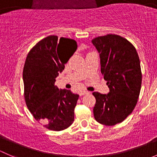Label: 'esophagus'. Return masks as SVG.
Masks as SVG:
<instances>
[{
    "mask_svg": "<svg viewBox=\"0 0 157 157\" xmlns=\"http://www.w3.org/2000/svg\"><path fill=\"white\" fill-rule=\"evenodd\" d=\"M89 92L86 91V90H82V91L80 92V96H83V95L85 94H88Z\"/></svg>",
    "mask_w": 157,
    "mask_h": 157,
    "instance_id": "esophagus-1",
    "label": "esophagus"
}]
</instances>
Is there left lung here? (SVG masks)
I'll use <instances>...</instances> for the list:
<instances>
[{
	"instance_id": "left-lung-1",
	"label": "left lung",
	"mask_w": 157,
	"mask_h": 157,
	"mask_svg": "<svg viewBox=\"0 0 157 157\" xmlns=\"http://www.w3.org/2000/svg\"><path fill=\"white\" fill-rule=\"evenodd\" d=\"M99 53L101 72L109 88L108 94L94 92V118L112 126L131 114L137 103L142 82L138 54L134 45L115 34L98 36L92 40Z\"/></svg>"
}]
</instances>
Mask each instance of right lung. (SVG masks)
Listing matches in <instances>:
<instances>
[{
    "label": "right lung",
    "instance_id": "obj_1",
    "mask_svg": "<svg viewBox=\"0 0 157 157\" xmlns=\"http://www.w3.org/2000/svg\"><path fill=\"white\" fill-rule=\"evenodd\" d=\"M77 48L75 40L49 36L31 48L23 71L26 106L45 128L62 131L72 124L79 95L59 90L55 78Z\"/></svg>",
    "mask_w": 157,
    "mask_h": 157
}]
</instances>
